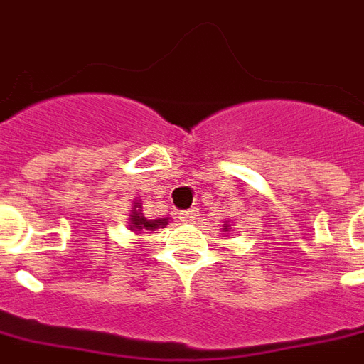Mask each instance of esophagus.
Instances as JSON below:
<instances>
[{"instance_id":"1","label":"esophagus","mask_w":364,"mask_h":364,"mask_svg":"<svg viewBox=\"0 0 364 364\" xmlns=\"http://www.w3.org/2000/svg\"><path fill=\"white\" fill-rule=\"evenodd\" d=\"M196 218H198V211L196 209H187V211H181L179 213V220L181 223H196Z\"/></svg>"}]
</instances>
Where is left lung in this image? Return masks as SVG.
Listing matches in <instances>:
<instances>
[{"label": "left lung", "mask_w": 364, "mask_h": 364, "mask_svg": "<svg viewBox=\"0 0 364 364\" xmlns=\"http://www.w3.org/2000/svg\"><path fill=\"white\" fill-rule=\"evenodd\" d=\"M232 230V224H230V220H226V224L223 226V232H230Z\"/></svg>", "instance_id": "obj_1"}]
</instances>
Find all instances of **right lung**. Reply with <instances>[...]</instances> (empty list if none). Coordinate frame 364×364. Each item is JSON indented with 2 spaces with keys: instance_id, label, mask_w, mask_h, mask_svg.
<instances>
[{
  "instance_id": "right-lung-1",
  "label": "right lung",
  "mask_w": 364,
  "mask_h": 364,
  "mask_svg": "<svg viewBox=\"0 0 364 364\" xmlns=\"http://www.w3.org/2000/svg\"><path fill=\"white\" fill-rule=\"evenodd\" d=\"M129 230L134 232L136 235L144 232H155L159 228H166V224L170 223V218H147L144 213H141V203L138 200H134L132 203V211L129 213Z\"/></svg>"
}]
</instances>
